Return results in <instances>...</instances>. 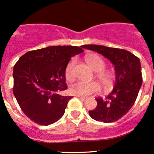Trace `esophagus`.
<instances>
[{
    "instance_id": "34e87169",
    "label": "esophagus",
    "mask_w": 154,
    "mask_h": 154,
    "mask_svg": "<svg viewBox=\"0 0 154 154\" xmlns=\"http://www.w3.org/2000/svg\"><path fill=\"white\" fill-rule=\"evenodd\" d=\"M77 98H79V99L80 100H85L86 99H87V98H85V97H82V96H79V95H77Z\"/></svg>"
}]
</instances>
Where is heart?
Listing matches in <instances>:
<instances>
[{"label":"heart","mask_w":154,"mask_h":154,"mask_svg":"<svg viewBox=\"0 0 154 154\" xmlns=\"http://www.w3.org/2000/svg\"><path fill=\"white\" fill-rule=\"evenodd\" d=\"M85 61L92 69L95 72H99L96 76L105 89H109L114 82V76L109 72L103 70L105 69L106 63L103 59L97 55H88L85 57ZM77 62L76 59H72L69 62L65 70V76L67 80H72L75 77L74 68ZM100 88L96 82H85L82 81H77L72 83L69 87V92L72 95L79 96H88L94 93H98Z\"/></svg>","instance_id":"obj_1"}]
</instances>
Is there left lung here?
<instances>
[{
    "mask_svg": "<svg viewBox=\"0 0 154 154\" xmlns=\"http://www.w3.org/2000/svg\"><path fill=\"white\" fill-rule=\"evenodd\" d=\"M84 48L102 54L114 66L116 81L112 91L104 99L95 98L97 106L89 111L95 121L110 123L125 116L135 103L142 85L140 59L124 49L99 45H85Z\"/></svg>",
    "mask_w": 154,
    "mask_h": 154,
    "instance_id": "left-lung-1",
    "label": "left lung"
}]
</instances>
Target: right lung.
I'll return each instance as SVG.
<instances>
[{
    "label": "right lung",
    "mask_w": 154,
    "mask_h": 154,
    "mask_svg": "<svg viewBox=\"0 0 154 154\" xmlns=\"http://www.w3.org/2000/svg\"><path fill=\"white\" fill-rule=\"evenodd\" d=\"M80 47L49 46L26 53L14 67L13 92L24 114L35 123L49 125L62 117L72 96L58 94L66 90L65 70Z\"/></svg>",
    "instance_id": "obj_1"
}]
</instances>
